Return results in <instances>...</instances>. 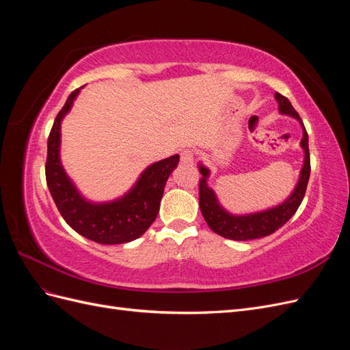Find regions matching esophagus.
Segmentation results:
<instances>
[{"label": "esophagus", "instance_id": "1", "mask_svg": "<svg viewBox=\"0 0 350 350\" xmlns=\"http://www.w3.org/2000/svg\"><path fill=\"white\" fill-rule=\"evenodd\" d=\"M194 162V153L193 150H183L181 152V163L184 165H193Z\"/></svg>", "mask_w": 350, "mask_h": 350}]
</instances>
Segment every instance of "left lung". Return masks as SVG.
Instances as JSON below:
<instances>
[{"label":"left lung","instance_id":"1","mask_svg":"<svg viewBox=\"0 0 350 350\" xmlns=\"http://www.w3.org/2000/svg\"><path fill=\"white\" fill-rule=\"evenodd\" d=\"M274 99L278 102L279 112L282 115L291 116V118L298 121L302 126V139L299 146L304 152V163L301 167L298 183H296L288 198H284L282 203L276 206L264 210L251 211V213L243 215L232 213V211L221 206L216 191L208 185L210 169L203 165V162H198L197 165L200 174L203 175L200 179L201 215H203L206 224L215 234L232 241H251L274 234V232L282 228L296 213V210H298L304 200L306 185H308L311 172L308 134H306L301 116L293 109L289 99L282 96L280 93L274 94Z\"/></svg>","mask_w":350,"mask_h":350}]
</instances>
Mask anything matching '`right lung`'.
Returning a JSON list of instances; mask_svg holds the SVG:
<instances>
[{
	"instance_id": "obj_1",
	"label": "right lung",
	"mask_w": 350,
	"mask_h": 350,
	"mask_svg": "<svg viewBox=\"0 0 350 350\" xmlns=\"http://www.w3.org/2000/svg\"><path fill=\"white\" fill-rule=\"evenodd\" d=\"M83 88L74 90L58 112L48 139L46 184L61 216L81 237L105 245L140 238L154 221L169 175L179 154L147 166L133 187L118 198L92 201L81 194L61 162V122L71 111Z\"/></svg>"
}]
</instances>
